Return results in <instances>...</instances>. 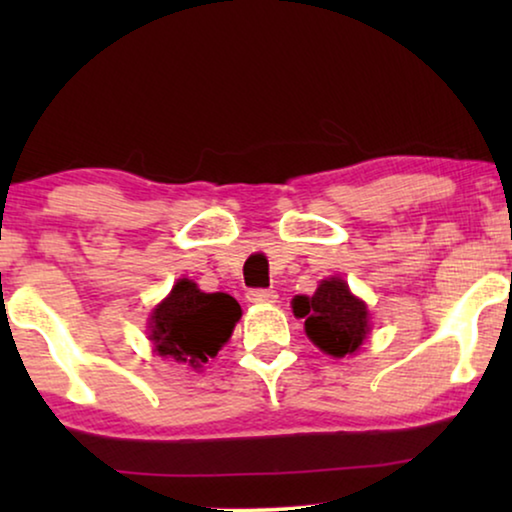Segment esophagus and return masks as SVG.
<instances>
[{"label": "esophagus", "instance_id": "1", "mask_svg": "<svg viewBox=\"0 0 512 512\" xmlns=\"http://www.w3.org/2000/svg\"><path fill=\"white\" fill-rule=\"evenodd\" d=\"M247 300L249 303H256V305H270L277 300V291H270V289H251L247 293Z\"/></svg>", "mask_w": 512, "mask_h": 512}]
</instances>
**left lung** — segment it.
Returning a JSON list of instances; mask_svg holds the SVG:
<instances>
[{"mask_svg":"<svg viewBox=\"0 0 512 512\" xmlns=\"http://www.w3.org/2000/svg\"><path fill=\"white\" fill-rule=\"evenodd\" d=\"M293 314L305 319V333L331 356L354 354L368 333L366 305L338 277L324 279L312 298H293Z\"/></svg>","mask_w":512,"mask_h":512,"instance_id":"1","label":"left lung"}]
</instances>
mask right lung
<instances>
[{
	"label": "right lung",
	"instance_id": "add662e5",
	"mask_svg": "<svg viewBox=\"0 0 512 512\" xmlns=\"http://www.w3.org/2000/svg\"><path fill=\"white\" fill-rule=\"evenodd\" d=\"M240 317L242 310L233 296L202 293L191 279H181L153 310L151 340L160 356L200 368L216 356Z\"/></svg>",
	"mask_w": 512,
	"mask_h": 512
}]
</instances>
